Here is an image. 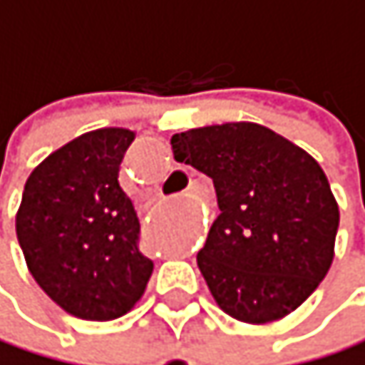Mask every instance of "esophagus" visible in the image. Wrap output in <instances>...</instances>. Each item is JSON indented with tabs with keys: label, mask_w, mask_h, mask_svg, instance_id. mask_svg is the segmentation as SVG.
<instances>
[{
	"label": "esophagus",
	"mask_w": 365,
	"mask_h": 365,
	"mask_svg": "<svg viewBox=\"0 0 365 365\" xmlns=\"http://www.w3.org/2000/svg\"><path fill=\"white\" fill-rule=\"evenodd\" d=\"M184 195H186V197H188V199H192V197H195V195H197V188H195V186H188V188H186V192H184Z\"/></svg>",
	"instance_id": "34e87169"
}]
</instances>
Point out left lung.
<instances>
[{"mask_svg":"<svg viewBox=\"0 0 365 365\" xmlns=\"http://www.w3.org/2000/svg\"><path fill=\"white\" fill-rule=\"evenodd\" d=\"M177 162L212 177L218 218L197 255L216 305L249 324L301 307L335 257L340 207L320 164L272 129L238 120L170 138Z\"/></svg>","mask_w":365,"mask_h":365,"instance_id":"8db88e82","label":"left lung"}]
</instances>
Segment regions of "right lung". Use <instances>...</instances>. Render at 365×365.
<instances>
[{
    "label": "right lung",
    "instance_id": "right-lung-1",
    "mask_svg": "<svg viewBox=\"0 0 365 365\" xmlns=\"http://www.w3.org/2000/svg\"><path fill=\"white\" fill-rule=\"evenodd\" d=\"M136 134L101 127L49 153L28 177L16 238L30 274L66 314L125 316L145 294L153 262L138 251L140 222L118 186Z\"/></svg>",
    "mask_w": 365,
    "mask_h": 365
}]
</instances>
